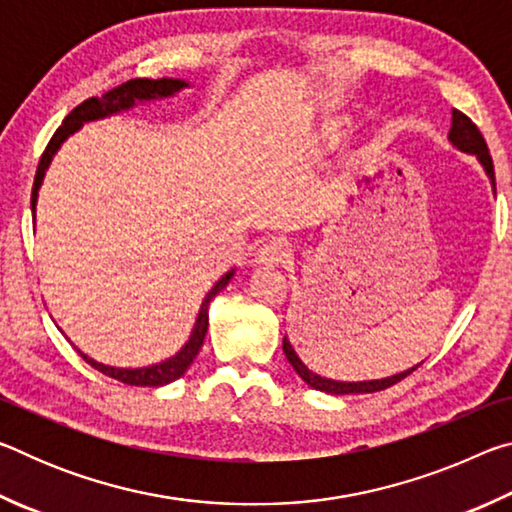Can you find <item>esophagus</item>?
Returning <instances> with one entry per match:
<instances>
[{"instance_id":"34e87169","label":"esophagus","mask_w":512,"mask_h":512,"mask_svg":"<svg viewBox=\"0 0 512 512\" xmlns=\"http://www.w3.org/2000/svg\"><path fill=\"white\" fill-rule=\"evenodd\" d=\"M291 255V248L284 239H271L266 241V244L259 246L257 250V262L259 264H271V266H277V264H284Z\"/></svg>"}]
</instances>
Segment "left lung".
<instances>
[{
    "instance_id": "left-lung-1",
    "label": "left lung",
    "mask_w": 512,
    "mask_h": 512,
    "mask_svg": "<svg viewBox=\"0 0 512 512\" xmlns=\"http://www.w3.org/2000/svg\"><path fill=\"white\" fill-rule=\"evenodd\" d=\"M449 144L454 146V149L463 151V153H470L474 155L476 160L485 171V176H488L490 185H492V192H495V167H492V158H490V151H488V144H485L483 135L479 128L472 124L470 117H465L463 112L454 110L452 112V128H449V135H447ZM282 350L287 354L289 363L293 366V370L298 372V377L305 381L307 386L316 388V391H323L329 395H359V393H375V391H384V388L397 384V381H402L406 375H411V372L420 366H413L404 372H397V375L391 377H384V379H368V381H336V379H327V377H320L316 375L314 370H309L302 359L293 350L291 341L284 336L282 341Z\"/></svg>"
}]
</instances>
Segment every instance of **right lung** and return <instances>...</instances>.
I'll return each mask as SVG.
<instances>
[{
  "label": "right lung",
  "instance_id": "add662e5",
  "mask_svg": "<svg viewBox=\"0 0 512 512\" xmlns=\"http://www.w3.org/2000/svg\"><path fill=\"white\" fill-rule=\"evenodd\" d=\"M189 88V83L185 79H131L126 83L117 85V88L108 90L103 97H92L88 101H83L81 106H76L69 115L63 119V126L58 128L51 137V142L47 144L45 153H42L38 171H36V180H33V192H31V216L36 221V205H38V194L42 187V180H45V173L49 169L51 160L58 153L60 146L67 140L69 135H74L76 131H81L83 124L88 121H97V119H106L112 115H119V112L135 108L137 103H149V101H158V99H167V97H176L180 90ZM237 268H230L228 273H223L219 280L214 282V287L205 293V298L201 302V309H198L196 323L192 334H189L187 343L180 348L173 357L164 359L160 363H153V366H144V368H115V366H106V363L94 361L88 354H83L79 348L81 357L90 363L94 370L103 372L112 379L121 381V384H131V386H164L176 381L178 377H183L187 368L192 366V361L196 359L198 350L203 348L205 334H207V309H210V302L216 298V293L223 291L228 287V282L235 277Z\"/></svg>",
  "mask_w": 512,
  "mask_h": 512
}]
</instances>
